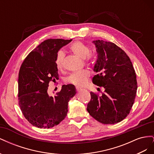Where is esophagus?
I'll list each match as a JSON object with an SVG mask.
<instances>
[{
	"label": "esophagus",
	"mask_w": 154,
	"mask_h": 154,
	"mask_svg": "<svg viewBox=\"0 0 154 154\" xmlns=\"http://www.w3.org/2000/svg\"><path fill=\"white\" fill-rule=\"evenodd\" d=\"M76 90L77 91H81V90H82V88H81V87H76Z\"/></svg>",
	"instance_id": "34e87169"
}]
</instances>
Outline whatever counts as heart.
Returning <instances> with one entry per match:
<instances>
[{
	"label": "heart",
	"mask_w": 154,
	"mask_h": 154,
	"mask_svg": "<svg viewBox=\"0 0 154 154\" xmlns=\"http://www.w3.org/2000/svg\"><path fill=\"white\" fill-rule=\"evenodd\" d=\"M69 51L79 58L83 59L84 62L88 65H92L94 61V54L89 52L90 48L82 41H76L69 46ZM65 54L62 51H59L55 57V65L58 70H62L64 66ZM90 73L87 70H82L72 73L67 78L66 81L72 84L82 86L87 82Z\"/></svg>",
	"instance_id": "obj_1"
}]
</instances>
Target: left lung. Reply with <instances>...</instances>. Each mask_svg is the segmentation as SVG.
Returning <instances> with one entry per match:
<instances>
[{"instance_id":"left-lung-1","label":"left lung","mask_w":154,"mask_h":154,"mask_svg":"<svg viewBox=\"0 0 154 154\" xmlns=\"http://www.w3.org/2000/svg\"><path fill=\"white\" fill-rule=\"evenodd\" d=\"M93 42L97 59L92 82L105 91L101 96L91 92L87 110L101 123H118L129 114L134 103L137 88L136 72L128 55L117 45L100 40Z\"/></svg>"}]
</instances>
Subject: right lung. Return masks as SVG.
I'll return each mask as SVG.
<instances>
[{"label": "right lung", "mask_w": 154, "mask_h": 154, "mask_svg": "<svg viewBox=\"0 0 154 154\" xmlns=\"http://www.w3.org/2000/svg\"><path fill=\"white\" fill-rule=\"evenodd\" d=\"M71 40L48 39L32 50L23 61L18 72V105L25 118L33 126L49 128L66 117L68 102L76 94L72 84L63 85L54 96L48 94L50 82L58 79L55 57Z\"/></svg>", "instance_id": "add662e5"}]
</instances>
